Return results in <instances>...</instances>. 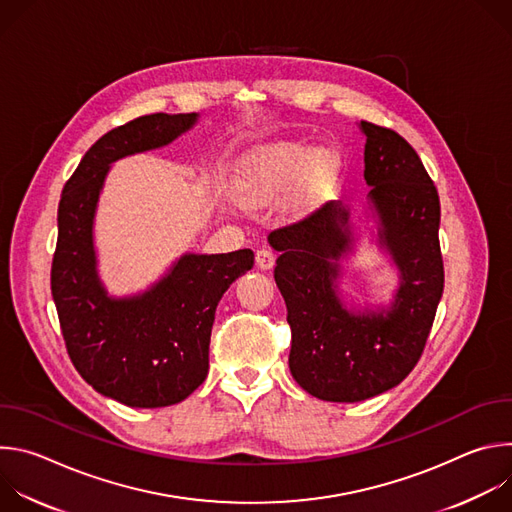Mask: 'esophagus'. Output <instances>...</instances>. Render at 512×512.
I'll return each mask as SVG.
<instances>
[{
    "instance_id": "esophagus-1",
    "label": "esophagus",
    "mask_w": 512,
    "mask_h": 512,
    "mask_svg": "<svg viewBox=\"0 0 512 512\" xmlns=\"http://www.w3.org/2000/svg\"><path fill=\"white\" fill-rule=\"evenodd\" d=\"M255 261H257V267H259V269L267 271V269H271V267L275 265V255H273L271 249L263 247V249H259V251L255 253Z\"/></svg>"
}]
</instances>
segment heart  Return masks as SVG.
Here are the masks:
<instances>
[{
  "mask_svg": "<svg viewBox=\"0 0 512 512\" xmlns=\"http://www.w3.org/2000/svg\"><path fill=\"white\" fill-rule=\"evenodd\" d=\"M340 174V156L330 148L310 152L300 139L257 145L237 166V196L247 208H261L283 194L289 184L291 208L302 214L316 208Z\"/></svg>",
  "mask_w": 512,
  "mask_h": 512,
  "instance_id": "b5f03b06",
  "label": "heart"
}]
</instances>
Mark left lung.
Returning <instances> with one entry per match:
<instances>
[{
    "label": "left lung",
    "mask_w": 512,
    "mask_h": 512,
    "mask_svg": "<svg viewBox=\"0 0 512 512\" xmlns=\"http://www.w3.org/2000/svg\"><path fill=\"white\" fill-rule=\"evenodd\" d=\"M360 131L379 245L399 269L393 304L356 312L340 300V259L354 247L350 212L340 202L269 233L291 328L289 371L304 391L334 403L381 395L413 371L444 291L433 180L399 133L369 121H360Z\"/></svg>",
    "instance_id": "1"
}]
</instances>
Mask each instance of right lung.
I'll return each mask as SVG.
<instances>
[{"label":"right lung","instance_id":"right-lung-1","mask_svg":"<svg viewBox=\"0 0 512 512\" xmlns=\"http://www.w3.org/2000/svg\"><path fill=\"white\" fill-rule=\"evenodd\" d=\"M196 121L198 113H154L111 129L91 145L58 204L50 285L68 356L97 393L127 407H168L202 385L216 306L255 261L251 249L186 253L129 298L107 296L99 279L93 223L109 166L164 148Z\"/></svg>","mask_w":512,"mask_h":512}]
</instances>
